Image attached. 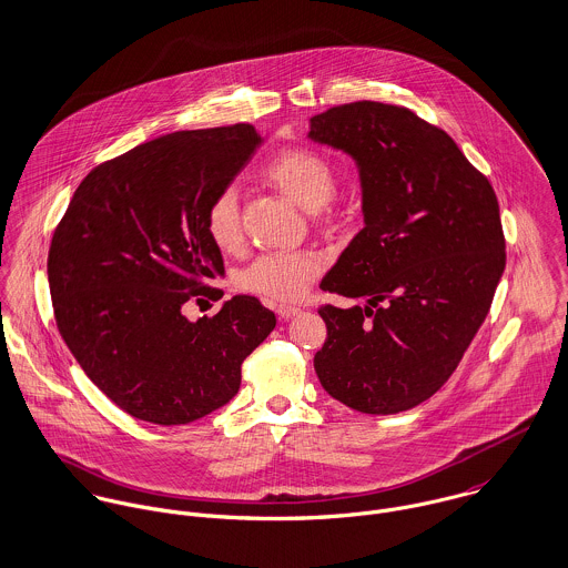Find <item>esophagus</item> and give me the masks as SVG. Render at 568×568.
Wrapping results in <instances>:
<instances>
[{"mask_svg":"<svg viewBox=\"0 0 568 568\" xmlns=\"http://www.w3.org/2000/svg\"><path fill=\"white\" fill-rule=\"evenodd\" d=\"M275 313H277L282 320H291V317H295V315L300 313V308H295V306H291V304H280V306L275 308Z\"/></svg>","mask_w":568,"mask_h":568,"instance_id":"34e87169","label":"esophagus"}]
</instances>
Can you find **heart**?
<instances>
[{
    "label": "heart",
    "instance_id": "b5f03b06",
    "mask_svg": "<svg viewBox=\"0 0 568 568\" xmlns=\"http://www.w3.org/2000/svg\"><path fill=\"white\" fill-rule=\"evenodd\" d=\"M262 176L282 194L317 219H336L343 210L336 201L338 163L311 146H291L273 155ZM205 234L221 251H236L243 241L241 203L234 187L221 190L205 210ZM315 251L262 253L239 273V286L275 302L300 300L322 273Z\"/></svg>",
    "mask_w": 568,
    "mask_h": 568
}]
</instances>
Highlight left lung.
<instances>
[{
  "mask_svg": "<svg viewBox=\"0 0 568 568\" xmlns=\"http://www.w3.org/2000/svg\"><path fill=\"white\" fill-rule=\"evenodd\" d=\"M311 140L354 158L365 227L322 282L365 306L320 315L325 392L392 415L428 400L486 322L505 271L496 194L455 140L413 111L349 102L311 118Z\"/></svg>",
  "mask_w": 568,
  "mask_h": 568,
  "instance_id": "1",
  "label": "left lung"
}]
</instances>
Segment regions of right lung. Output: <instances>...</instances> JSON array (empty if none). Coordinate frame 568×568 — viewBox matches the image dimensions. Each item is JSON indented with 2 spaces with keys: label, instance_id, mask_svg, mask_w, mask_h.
Here are the masks:
<instances>
[{
  "label": "right lung",
  "instance_id": "right-lung-1",
  "mask_svg": "<svg viewBox=\"0 0 568 568\" xmlns=\"http://www.w3.org/2000/svg\"><path fill=\"white\" fill-rule=\"evenodd\" d=\"M262 138L251 124L176 131L95 165L54 230L48 282L63 341L91 383L129 415L187 424L227 405L243 361L275 327L236 295L190 322L185 302L221 300L225 273L205 210Z\"/></svg>",
  "mask_w": 568,
  "mask_h": 568
}]
</instances>
